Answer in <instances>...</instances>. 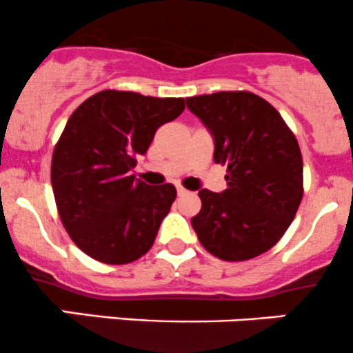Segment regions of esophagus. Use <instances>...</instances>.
I'll use <instances>...</instances> for the list:
<instances>
[{"instance_id": "1", "label": "esophagus", "mask_w": 353, "mask_h": 353, "mask_svg": "<svg viewBox=\"0 0 353 353\" xmlns=\"http://www.w3.org/2000/svg\"><path fill=\"white\" fill-rule=\"evenodd\" d=\"M176 193H178V196H183V195H187L188 190H185L183 187H176Z\"/></svg>"}]
</instances>
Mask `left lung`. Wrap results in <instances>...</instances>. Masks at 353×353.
<instances>
[{
    "label": "left lung",
    "mask_w": 353,
    "mask_h": 353,
    "mask_svg": "<svg viewBox=\"0 0 353 353\" xmlns=\"http://www.w3.org/2000/svg\"><path fill=\"white\" fill-rule=\"evenodd\" d=\"M214 138V160L227 166L222 193L199 192L193 230L208 252L248 261L269 251L303 199V158L293 131L263 97L245 90L187 97Z\"/></svg>",
    "instance_id": "obj_1"
}]
</instances>
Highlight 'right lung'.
Returning a JSON list of instances; mask_svg holds the SVG:
<instances>
[{
  "instance_id": "right-lung-1",
  "label": "right lung",
  "mask_w": 353,
  "mask_h": 353,
  "mask_svg": "<svg viewBox=\"0 0 353 353\" xmlns=\"http://www.w3.org/2000/svg\"><path fill=\"white\" fill-rule=\"evenodd\" d=\"M183 109L181 97L101 90L72 112L52 157V188L63 227L87 256L128 264L151 249L176 188L150 187L130 172Z\"/></svg>"
}]
</instances>
